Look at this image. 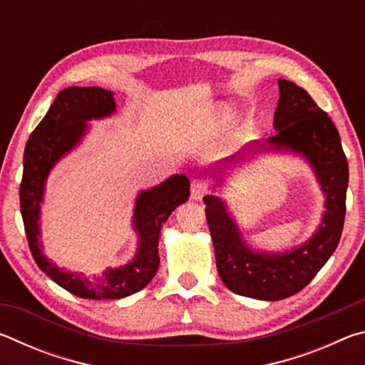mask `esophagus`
Here are the masks:
<instances>
[{"mask_svg": "<svg viewBox=\"0 0 365 365\" xmlns=\"http://www.w3.org/2000/svg\"><path fill=\"white\" fill-rule=\"evenodd\" d=\"M191 200L200 201L202 200V196L206 195V185L202 183L201 180H193L191 182Z\"/></svg>", "mask_w": 365, "mask_h": 365, "instance_id": "obj_1", "label": "esophagus"}]
</instances>
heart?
I'll use <instances>...</instances> for the list:
<instances>
[{
	"label": "heart",
	"instance_id": "heart-1",
	"mask_svg": "<svg viewBox=\"0 0 365 365\" xmlns=\"http://www.w3.org/2000/svg\"><path fill=\"white\" fill-rule=\"evenodd\" d=\"M233 113H235V108L232 106L230 103H219L217 106L214 108V119L224 123V122H228L233 117Z\"/></svg>",
	"mask_w": 365,
	"mask_h": 365
}]
</instances>
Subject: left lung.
Segmentation results:
<instances>
[{"mask_svg": "<svg viewBox=\"0 0 365 365\" xmlns=\"http://www.w3.org/2000/svg\"><path fill=\"white\" fill-rule=\"evenodd\" d=\"M279 103L274 114L275 135L265 143L252 141L256 153H282L304 159L324 193L319 225L304 243L287 251L252 248L243 238L225 200L202 197L220 280L230 292L262 301H280L301 292L329 261L341 238L348 190V160L336 127L306 90L279 78ZM242 151L217 160L202 175L211 177L212 190L225 185Z\"/></svg>", "mask_w": 365, "mask_h": 365, "instance_id": "left-lung-1", "label": "left lung"}]
</instances>
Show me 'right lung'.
<instances>
[{"label":"right lung","mask_w":365,"mask_h":365,"mask_svg":"<svg viewBox=\"0 0 365 365\" xmlns=\"http://www.w3.org/2000/svg\"><path fill=\"white\" fill-rule=\"evenodd\" d=\"M115 113L114 93L100 86H69L59 91L46 115L36 125L24 151L21 214L30 251L38 267L67 292L85 299H120L143 289L159 267V233L172 211L188 201L190 178L174 174L135 197L132 227L138 245L123 265L108 267L100 275L58 267L43 252L41 205L46 180L54 165L82 143L90 120L108 119Z\"/></svg>","instance_id":"add662e5"}]
</instances>
